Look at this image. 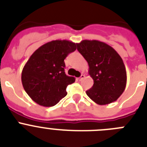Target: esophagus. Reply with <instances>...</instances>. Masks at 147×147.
Segmentation results:
<instances>
[{
    "label": "esophagus",
    "mask_w": 147,
    "mask_h": 147,
    "mask_svg": "<svg viewBox=\"0 0 147 147\" xmlns=\"http://www.w3.org/2000/svg\"><path fill=\"white\" fill-rule=\"evenodd\" d=\"M84 78H85V75H83V74H82V75H80V78H78V80H80H80H83V79Z\"/></svg>",
    "instance_id": "esophagus-1"
}]
</instances>
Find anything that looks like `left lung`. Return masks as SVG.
<instances>
[{"label":"left lung","instance_id":"left-lung-1","mask_svg":"<svg viewBox=\"0 0 147 147\" xmlns=\"http://www.w3.org/2000/svg\"><path fill=\"white\" fill-rule=\"evenodd\" d=\"M77 47L88 62V74L94 80L93 86L86 91V94L100 105L116 101L127 83L126 69L118 53L97 40H83Z\"/></svg>","mask_w":147,"mask_h":147}]
</instances>
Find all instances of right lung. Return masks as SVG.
Instances as JSON below:
<instances>
[{
    "mask_svg": "<svg viewBox=\"0 0 147 147\" xmlns=\"http://www.w3.org/2000/svg\"><path fill=\"white\" fill-rule=\"evenodd\" d=\"M68 40H54L43 45L31 55L23 67L22 83L28 96L39 105H56L67 94V86L75 81L64 72V59L76 50Z\"/></svg>",
    "mask_w": 147,
    "mask_h": 147,
    "instance_id": "add662e5",
    "label": "right lung"
}]
</instances>
